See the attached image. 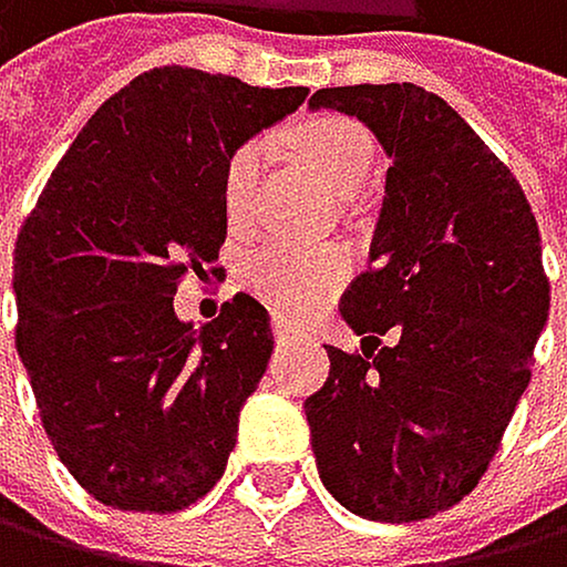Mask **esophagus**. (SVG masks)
<instances>
[{"instance_id":"esophagus-1","label":"esophagus","mask_w":567,"mask_h":567,"mask_svg":"<svg viewBox=\"0 0 567 567\" xmlns=\"http://www.w3.org/2000/svg\"><path fill=\"white\" fill-rule=\"evenodd\" d=\"M275 338H278V341H289V338H292V327H289L286 320H275Z\"/></svg>"}]
</instances>
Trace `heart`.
Segmentation results:
<instances>
[{"instance_id": "obj_1", "label": "heart", "mask_w": 567, "mask_h": 567, "mask_svg": "<svg viewBox=\"0 0 567 567\" xmlns=\"http://www.w3.org/2000/svg\"><path fill=\"white\" fill-rule=\"evenodd\" d=\"M292 153L310 163L338 195H359L377 166V142L352 117L320 114L289 132ZM260 174V142L244 138L223 163V212L233 229L247 226ZM348 275V257L334 247L268 240L247 254L244 286L281 317H299L331 296Z\"/></svg>"}]
</instances>
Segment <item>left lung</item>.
<instances>
[{"label":"left lung","mask_w":567,"mask_h":567,"mask_svg":"<svg viewBox=\"0 0 567 567\" xmlns=\"http://www.w3.org/2000/svg\"><path fill=\"white\" fill-rule=\"evenodd\" d=\"M310 107L359 117L390 156L369 268L341 296L362 352L327 344L331 377L302 404L317 471L362 519H432L474 492L529 383L550 310L540 229L443 96L362 83L317 90Z\"/></svg>","instance_id":"left-lung-1"}]
</instances>
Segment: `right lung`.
Instances as JSON below:
<instances>
[{"mask_svg":"<svg viewBox=\"0 0 567 567\" xmlns=\"http://www.w3.org/2000/svg\"><path fill=\"white\" fill-rule=\"evenodd\" d=\"M163 65L107 96L51 169L13 250L17 352L69 474L124 513H181L223 477L275 334L250 292L202 331L187 275H223V163L307 100Z\"/></svg>","mask_w":567,"mask_h":567,"instance_id":"right-lung-1","label":"right lung"}]
</instances>
